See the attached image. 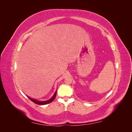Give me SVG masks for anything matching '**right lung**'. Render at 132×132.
<instances>
[{
    "label": "right lung",
    "instance_id": "add662e5",
    "mask_svg": "<svg viewBox=\"0 0 132 132\" xmlns=\"http://www.w3.org/2000/svg\"><path fill=\"white\" fill-rule=\"evenodd\" d=\"M56 94H57V91L55 92L54 94L53 95V96L52 97V98H51V99L48 100H47V101H38V100H35V99L32 98H31V97H29V96H27V97H28V98H29L30 100L31 101H32L33 102H34V103H35L36 104L39 105H43L48 104V103H51V102H52V101L54 100L55 96H56Z\"/></svg>",
    "mask_w": 132,
    "mask_h": 132
}]
</instances>
